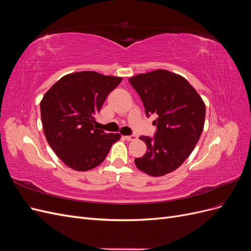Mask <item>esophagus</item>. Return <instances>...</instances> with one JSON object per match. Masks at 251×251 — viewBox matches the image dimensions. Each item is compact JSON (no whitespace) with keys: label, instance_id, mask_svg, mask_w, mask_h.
Wrapping results in <instances>:
<instances>
[{"label":"esophagus","instance_id":"obj_1","mask_svg":"<svg viewBox=\"0 0 251 251\" xmlns=\"http://www.w3.org/2000/svg\"><path fill=\"white\" fill-rule=\"evenodd\" d=\"M125 138H126V140H127V141H133V140H136V139H137V136H136V135L125 136Z\"/></svg>","mask_w":251,"mask_h":251}]
</instances>
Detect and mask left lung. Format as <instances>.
Listing matches in <instances>:
<instances>
[{
    "mask_svg": "<svg viewBox=\"0 0 251 251\" xmlns=\"http://www.w3.org/2000/svg\"><path fill=\"white\" fill-rule=\"evenodd\" d=\"M140 96L147 115L157 114V132L151 139L140 136L147 153L136 158L137 169L160 177L174 172L194 151L202 134L205 103L183 76L158 69L128 78Z\"/></svg>",
    "mask_w": 251,
    "mask_h": 251,
    "instance_id": "obj_1",
    "label": "left lung"
}]
</instances>
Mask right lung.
<instances>
[{"instance_id": "right-lung-1", "label": "right lung", "mask_w": 251, "mask_h": 251, "mask_svg": "<svg viewBox=\"0 0 251 251\" xmlns=\"http://www.w3.org/2000/svg\"><path fill=\"white\" fill-rule=\"evenodd\" d=\"M121 77L94 71L67 74L41 101L43 130L49 146L68 168L86 172L100 165L120 134L94 126L95 115Z\"/></svg>"}]
</instances>
